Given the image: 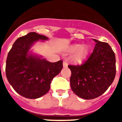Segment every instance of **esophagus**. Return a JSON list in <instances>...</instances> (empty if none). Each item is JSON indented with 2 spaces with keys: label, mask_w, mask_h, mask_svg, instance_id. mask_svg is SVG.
<instances>
[{
  "label": "esophagus",
  "mask_w": 122,
  "mask_h": 122,
  "mask_svg": "<svg viewBox=\"0 0 122 122\" xmlns=\"http://www.w3.org/2000/svg\"><path fill=\"white\" fill-rule=\"evenodd\" d=\"M63 66L64 68H66L68 66V63H67V62H63Z\"/></svg>",
  "instance_id": "esophagus-1"
}]
</instances>
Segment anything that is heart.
<instances>
[{
    "instance_id": "heart-1",
    "label": "heart",
    "mask_w": 122,
    "mask_h": 122,
    "mask_svg": "<svg viewBox=\"0 0 122 122\" xmlns=\"http://www.w3.org/2000/svg\"><path fill=\"white\" fill-rule=\"evenodd\" d=\"M70 53H74L71 56L70 59L74 63H81L89 54V47L87 45L81 46L79 44H74L68 49Z\"/></svg>"
}]
</instances>
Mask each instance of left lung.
<instances>
[{"label":"left lung","instance_id":"obj_1","mask_svg":"<svg viewBox=\"0 0 122 122\" xmlns=\"http://www.w3.org/2000/svg\"><path fill=\"white\" fill-rule=\"evenodd\" d=\"M93 52L81 65H68L70 86L79 97L91 100L104 93L116 76V56L108 43L96 39Z\"/></svg>","mask_w":122,"mask_h":122}]
</instances>
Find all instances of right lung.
I'll return each mask as SVG.
<instances>
[{
    "instance_id": "obj_1",
    "label": "right lung",
    "mask_w": 122,
    "mask_h": 122,
    "mask_svg": "<svg viewBox=\"0 0 122 122\" xmlns=\"http://www.w3.org/2000/svg\"><path fill=\"white\" fill-rule=\"evenodd\" d=\"M39 40H48V38L36 32L19 38L6 59L8 81L18 94L29 99L38 98L48 93L52 79L63 68L62 60L52 63L30 51Z\"/></svg>"
}]
</instances>
